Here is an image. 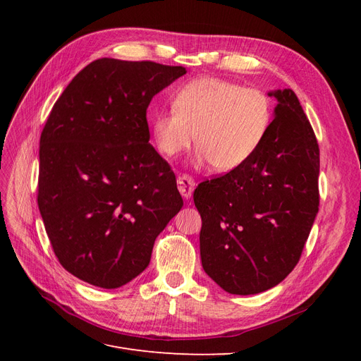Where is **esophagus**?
Wrapping results in <instances>:
<instances>
[{
	"instance_id": "34e87169",
	"label": "esophagus",
	"mask_w": 361,
	"mask_h": 361,
	"mask_svg": "<svg viewBox=\"0 0 361 361\" xmlns=\"http://www.w3.org/2000/svg\"><path fill=\"white\" fill-rule=\"evenodd\" d=\"M194 187H195V182L192 180V178L188 176V174H180V176L178 178V190L182 194L183 199L191 197Z\"/></svg>"
}]
</instances>
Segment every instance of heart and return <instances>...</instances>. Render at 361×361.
Here are the masks:
<instances>
[{
  "label": "heart",
  "mask_w": 361,
  "mask_h": 361,
  "mask_svg": "<svg viewBox=\"0 0 361 361\" xmlns=\"http://www.w3.org/2000/svg\"><path fill=\"white\" fill-rule=\"evenodd\" d=\"M271 122L267 93L220 78H200L183 85L173 106L152 118V135L162 155L174 157L191 146L195 134L197 161L231 171L256 154Z\"/></svg>",
  "instance_id": "b5f03b06"
}]
</instances>
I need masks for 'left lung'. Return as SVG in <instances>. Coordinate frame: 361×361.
I'll return each instance as SVG.
<instances>
[{"mask_svg": "<svg viewBox=\"0 0 361 361\" xmlns=\"http://www.w3.org/2000/svg\"><path fill=\"white\" fill-rule=\"evenodd\" d=\"M277 97L264 143L241 167L194 191L202 265L233 295L274 288L298 264L319 207V146L297 94Z\"/></svg>", "mask_w": 361, "mask_h": 361, "instance_id": "obj_1", "label": "left lung"}]
</instances>
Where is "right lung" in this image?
<instances>
[{"mask_svg": "<svg viewBox=\"0 0 361 361\" xmlns=\"http://www.w3.org/2000/svg\"><path fill=\"white\" fill-rule=\"evenodd\" d=\"M187 73L155 61L94 60L54 104L39 147L37 204L61 267L116 289L143 272L183 200L149 143L147 106Z\"/></svg>", "mask_w": 361, "mask_h": 361, "instance_id": "right-lung-1", "label": "right lung"}]
</instances>
